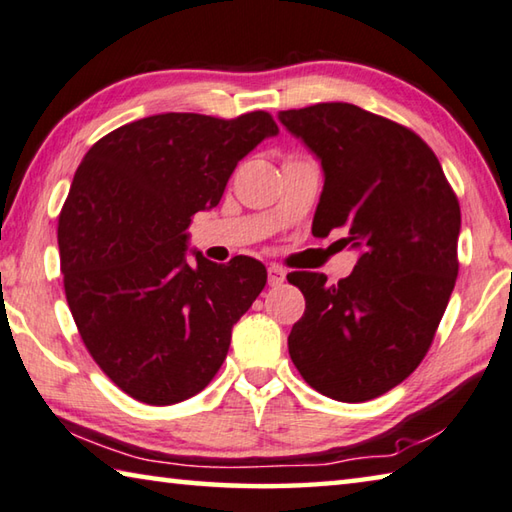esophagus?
<instances>
[{"label":"esophagus","instance_id":"1","mask_svg":"<svg viewBox=\"0 0 512 512\" xmlns=\"http://www.w3.org/2000/svg\"><path fill=\"white\" fill-rule=\"evenodd\" d=\"M286 280V271L282 266H268V286H282Z\"/></svg>","mask_w":512,"mask_h":512}]
</instances>
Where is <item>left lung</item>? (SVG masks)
<instances>
[{"instance_id": "left-lung-1", "label": "left lung", "mask_w": 512, "mask_h": 512, "mask_svg": "<svg viewBox=\"0 0 512 512\" xmlns=\"http://www.w3.org/2000/svg\"><path fill=\"white\" fill-rule=\"evenodd\" d=\"M318 154L324 188L313 235L347 230L360 248L338 284L295 271L306 309L288 336L302 378L342 403H365L421 365L459 275L461 208L421 136L349 102L280 111Z\"/></svg>"}]
</instances>
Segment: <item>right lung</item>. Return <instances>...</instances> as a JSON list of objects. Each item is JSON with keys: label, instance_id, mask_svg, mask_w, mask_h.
I'll return each mask as SVG.
<instances>
[{"label": "right lung", "instance_id": "add662e5", "mask_svg": "<svg viewBox=\"0 0 512 512\" xmlns=\"http://www.w3.org/2000/svg\"><path fill=\"white\" fill-rule=\"evenodd\" d=\"M277 132L268 111L159 114L102 136L78 165L58 219L64 295L91 358L136 401L199 394L266 286L253 257L185 262V230Z\"/></svg>", "mask_w": 512, "mask_h": 512}]
</instances>
